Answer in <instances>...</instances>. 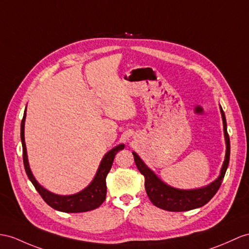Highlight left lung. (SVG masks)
Segmentation results:
<instances>
[{"label": "left lung", "mask_w": 249, "mask_h": 249, "mask_svg": "<svg viewBox=\"0 0 249 249\" xmlns=\"http://www.w3.org/2000/svg\"><path fill=\"white\" fill-rule=\"evenodd\" d=\"M221 113L223 118L224 133H225V141L227 145L225 160H224L221 174L220 177L217 178V179H215L213 183H211L210 185L201 188V189L179 190L166 185L144 165L143 161L139 159V156L135 152H133V156H134V160L137 169L144 177L145 191H147V195L150 198V201L152 202V204L156 206V207L173 212L192 210L198 207H202L205 204H207L210 199L214 196L217 190H219V188L221 187V184L224 179V177H225L230 157V141L227 133L225 114H224L222 107Z\"/></svg>", "instance_id": "obj_1"}]
</instances>
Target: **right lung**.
I'll return each instance as SVG.
<instances>
[{
  "label": "right lung",
  "mask_w": 249,
  "mask_h": 249,
  "mask_svg": "<svg viewBox=\"0 0 249 249\" xmlns=\"http://www.w3.org/2000/svg\"><path fill=\"white\" fill-rule=\"evenodd\" d=\"M25 117H26V108H25V112H24V116L21 123V141H22V148H23L24 168H25L28 178L35 186L36 190L39 192L41 197L43 198L45 203L47 205H50L52 208L62 211V212H86V211L98 208L106 199V196H107L106 178H107V173L110 172L112 168L114 157L118 151L123 150L124 148V144L117 145V147H115L110 151V152H107L105 155V157L101 160V163L98 168V171H97L94 180L90 183L89 187L86 188V189L77 193V195H72V196H57V195H53V193L50 191H47L43 187H41L38 184V181L35 179L32 171H30L28 160H27V154H26L25 139H24V123H25Z\"/></svg>",
  "instance_id": "obj_1"
}]
</instances>
